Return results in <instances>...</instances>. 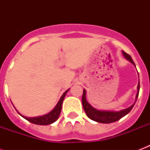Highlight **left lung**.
<instances>
[{
  "label": "left lung",
  "instance_id": "8db88e82",
  "mask_svg": "<svg viewBox=\"0 0 150 150\" xmlns=\"http://www.w3.org/2000/svg\"><path fill=\"white\" fill-rule=\"evenodd\" d=\"M122 54L125 56L127 60L130 61L131 63H132L135 66L134 61L132 59L131 56L129 54H128L127 53H125V51L122 50ZM139 88L140 85L139 83L138 85V93L136 94V98H135V102L137 100L138 96H139ZM86 90L83 89V93H82V106H83V108H84V110L86 112V114L89 118L93 120V121H95L96 122H99V123H103V124H109L112 123V122H114V121H117L120 120L121 117H123L124 116H125L126 114H128L129 112L131 111V110L132 109L133 107H134V104H132L131 107H129L128 108H126L125 110H122L121 111L114 112V111H100V110H97L96 109L93 108L92 107L91 105L89 104V103L87 102L86 100Z\"/></svg>",
  "mask_w": 150,
  "mask_h": 150
}]
</instances>
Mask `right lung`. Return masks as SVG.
<instances>
[{"mask_svg": "<svg viewBox=\"0 0 150 150\" xmlns=\"http://www.w3.org/2000/svg\"><path fill=\"white\" fill-rule=\"evenodd\" d=\"M68 91V89L67 91L64 93L62 96L61 97L59 102L57 103V104L56 105V107H54V110L50 111L49 114H45L43 116L40 117H23L25 119H26L27 121H29V122H31L35 125H50V124L54 123V121H56L58 118L59 115L61 114V107H62V103H63L64 98L67 92Z\"/></svg>", "mask_w": 150, "mask_h": 150, "instance_id": "1", "label": "right lung"}]
</instances>
